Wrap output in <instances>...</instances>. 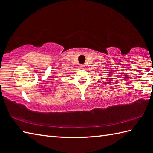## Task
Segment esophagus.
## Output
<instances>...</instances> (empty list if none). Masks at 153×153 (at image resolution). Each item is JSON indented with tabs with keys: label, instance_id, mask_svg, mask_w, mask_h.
<instances>
[{
	"label": "esophagus",
	"instance_id": "obj_1",
	"mask_svg": "<svg viewBox=\"0 0 153 153\" xmlns=\"http://www.w3.org/2000/svg\"><path fill=\"white\" fill-rule=\"evenodd\" d=\"M80 66L81 67V68H84V67L85 66V65H81Z\"/></svg>",
	"mask_w": 153,
	"mask_h": 153
}]
</instances>
